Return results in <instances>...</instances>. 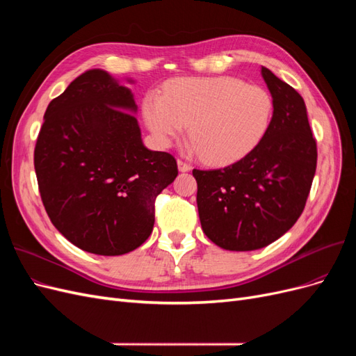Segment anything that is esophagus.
Masks as SVG:
<instances>
[{
    "label": "esophagus",
    "mask_w": 356,
    "mask_h": 356,
    "mask_svg": "<svg viewBox=\"0 0 356 356\" xmlns=\"http://www.w3.org/2000/svg\"><path fill=\"white\" fill-rule=\"evenodd\" d=\"M177 163H178V169H179L181 172H188V170L191 169V166H190L188 163H186V161H182V160H178Z\"/></svg>",
    "instance_id": "1"
}]
</instances>
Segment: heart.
Masks as SVG:
<instances>
[{"label":"heart","instance_id":"obj_1","mask_svg":"<svg viewBox=\"0 0 356 356\" xmlns=\"http://www.w3.org/2000/svg\"><path fill=\"white\" fill-rule=\"evenodd\" d=\"M273 101L260 86L234 77L177 79L165 95L148 93L143 104L145 123L161 147L184 132L193 148L211 165H230L261 141L270 124Z\"/></svg>","mask_w":356,"mask_h":356}]
</instances>
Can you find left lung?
I'll list each match as a JSON object with an SVG mask.
<instances>
[{"instance_id": "1", "label": "left lung", "mask_w": 356, "mask_h": 356, "mask_svg": "<svg viewBox=\"0 0 356 356\" xmlns=\"http://www.w3.org/2000/svg\"><path fill=\"white\" fill-rule=\"evenodd\" d=\"M273 115L258 145L222 169H193L204 234L222 250L254 251L285 234L301 215L316 170V141L303 98L261 67Z\"/></svg>"}]
</instances>
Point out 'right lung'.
Here are the masks:
<instances>
[{
    "instance_id": "add662e5",
    "label": "right lung",
    "mask_w": 356,
    "mask_h": 356,
    "mask_svg": "<svg viewBox=\"0 0 356 356\" xmlns=\"http://www.w3.org/2000/svg\"><path fill=\"white\" fill-rule=\"evenodd\" d=\"M136 108L131 90L89 70L46 110L34 149L41 200L53 225L86 252L141 246L156 197L178 175L174 156L143 144Z\"/></svg>"
}]
</instances>
